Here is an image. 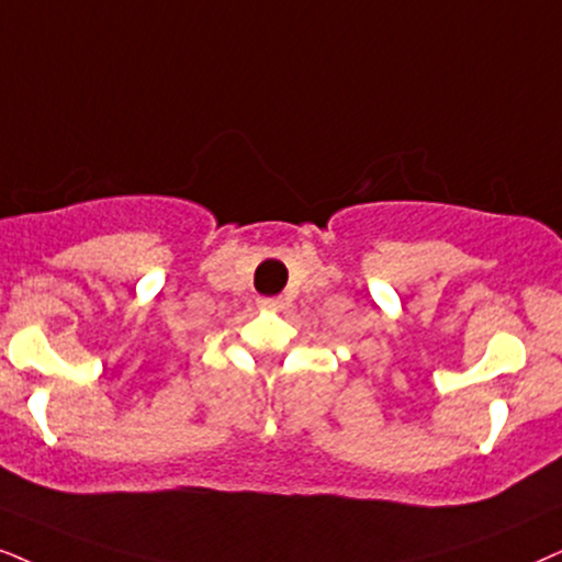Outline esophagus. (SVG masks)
<instances>
[{"label":"esophagus","instance_id":"34e87169","mask_svg":"<svg viewBox=\"0 0 562 562\" xmlns=\"http://www.w3.org/2000/svg\"><path fill=\"white\" fill-rule=\"evenodd\" d=\"M259 303L261 305H269V308H277V305H280V301H277V297H261Z\"/></svg>","mask_w":562,"mask_h":562}]
</instances>
